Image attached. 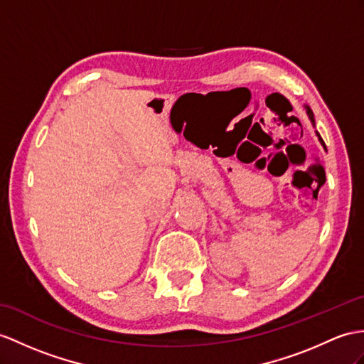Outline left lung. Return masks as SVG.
Returning a JSON list of instances; mask_svg holds the SVG:
<instances>
[{
	"label": "left lung",
	"mask_w": 364,
	"mask_h": 364,
	"mask_svg": "<svg viewBox=\"0 0 364 364\" xmlns=\"http://www.w3.org/2000/svg\"><path fill=\"white\" fill-rule=\"evenodd\" d=\"M306 112H307V117H309V120L310 122H312V125L315 127V119H314V112H312V109H310L309 108V106H306ZM316 132V136H318V140H320V144L326 148V145H324V141H323V139H321V136H320V132H318V131H315Z\"/></svg>",
	"instance_id": "1"
}]
</instances>
